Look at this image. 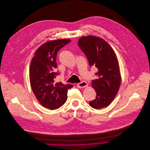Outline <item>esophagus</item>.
Returning a JSON list of instances; mask_svg holds the SVG:
<instances>
[{
	"mask_svg": "<svg viewBox=\"0 0 150 150\" xmlns=\"http://www.w3.org/2000/svg\"><path fill=\"white\" fill-rule=\"evenodd\" d=\"M87 86H88V84H87V83H86V81H82L81 83H80L77 84V86L79 88H84V87H86Z\"/></svg>",
	"mask_w": 150,
	"mask_h": 150,
	"instance_id": "1",
	"label": "esophagus"
}]
</instances>
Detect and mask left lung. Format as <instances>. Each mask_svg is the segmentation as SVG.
Returning <instances> with one entry per match:
<instances>
[{"label":"left lung","mask_w":150,"mask_h":150,"mask_svg":"<svg viewBox=\"0 0 150 150\" xmlns=\"http://www.w3.org/2000/svg\"><path fill=\"white\" fill-rule=\"evenodd\" d=\"M78 45L87 57L89 66L98 69L96 79L91 83L96 96L89 105L95 109L107 107L117 94L121 81L115 52L104 39L92 35L80 38Z\"/></svg>","instance_id":"8db88e82"}]
</instances>
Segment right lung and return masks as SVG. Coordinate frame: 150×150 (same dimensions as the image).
I'll use <instances>...</instances> for the list:
<instances>
[{"mask_svg": "<svg viewBox=\"0 0 150 150\" xmlns=\"http://www.w3.org/2000/svg\"><path fill=\"white\" fill-rule=\"evenodd\" d=\"M70 39L51 40L40 46L34 54L29 69L30 84L34 95L43 107L55 110L62 106L67 100V90L73 86L56 83L58 73L54 71L58 51Z\"/></svg>", "mask_w": 150, "mask_h": 150, "instance_id": "right-lung-1", "label": "right lung"}]
</instances>
